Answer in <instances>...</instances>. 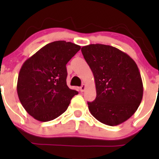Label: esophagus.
<instances>
[{
  "label": "esophagus",
  "mask_w": 159,
  "mask_h": 159,
  "mask_svg": "<svg viewBox=\"0 0 159 159\" xmlns=\"http://www.w3.org/2000/svg\"><path fill=\"white\" fill-rule=\"evenodd\" d=\"M85 89H86V85L85 84H82L81 87H80V90H81V92H84V91L85 90Z\"/></svg>",
  "instance_id": "esophagus-1"
}]
</instances>
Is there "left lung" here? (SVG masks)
<instances>
[{
	"label": "left lung",
	"instance_id": "obj_1",
	"mask_svg": "<svg viewBox=\"0 0 159 159\" xmlns=\"http://www.w3.org/2000/svg\"><path fill=\"white\" fill-rule=\"evenodd\" d=\"M81 52L96 84V99L87 102L90 114L111 126L126 121L143 98V82L136 63L111 45L90 44L82 47Z\"/></svg>",
	"mask_w": 159,
	"mask_h": 159
}]
</instances>
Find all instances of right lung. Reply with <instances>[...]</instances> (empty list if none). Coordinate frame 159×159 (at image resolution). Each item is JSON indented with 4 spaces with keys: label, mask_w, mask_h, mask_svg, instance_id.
Masks as SVG:
<instances>
[{
    "label": "right lung",
    "mask_w": 159,
    "mask_h": 159,
    "mask_svg": "<svg viewBox=\"0 0 159 159\" xmlns=\"http://www.w3.org/2000/svg\"><path fill=\"white\" fill-rule=\"evenodd\" d=\"M80 49V45L70 42H53L23 63L18 78V96L34 119L41 122L56 119L78 93L66 84V65Z\"/></svg>",
    "instance_id": "add662e5"
}]
</instances>
